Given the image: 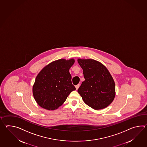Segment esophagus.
I'll list each match as a JSON object with an SVG mask.
<instances>
[{"mask_svg":"<svg viewBox=\"0 0 147 147\" xmlns=\"http://www.w3.org/2000/svg\"><path fill=\"white\" fill-rule=\"evenodd\" d=\"M80 84H78V85H76L75 86V88H76V90H77L78 89V88L80 87Z\"/></svg>","mask_w":147,"mask_h":147,"instance_id":"obj_1","label":"esophagus"}]
</instances>
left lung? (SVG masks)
I'll return each mask as SVG.
<instances>
[{
	"instance_id": "1",
	"label": "left lung",
	"mask_w": 147,
	"mask_h": 147,
	"mask_svg": "<svg viewBox=\"0 0 147 147\" xmlns=\"http://www.w3.org/2000/svg\"><path fill=\"white\" fill-rule=\"evenodd\" d=\"M83 69L85 81L78 92L86 105L95 110L107 107L114 100V80L105 66L94 59L78 60Z\"/></svg>"
}]
</instances>
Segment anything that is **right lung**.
Returning <instances> with one entry per match:
<instances>
[{
	"instance_id": "add662e5",
	"label": "right lung",
	"mask_w": 147,
	"mask_h": 147,
	"mask_svg": "<svg viewBox=\"0 0 147 147\" xmlns=\"http://www.w3.org/2000/svg\"><path fill=\"white\" fill-rule=\"evenodd\" d=\"M74 62V59H59L39 72L33 87L34 97L39 106L47 110L57 109L70 93L76 90L69 72Z\"/></svg>"
}]
</instances>
